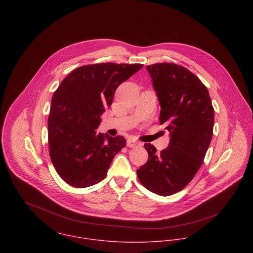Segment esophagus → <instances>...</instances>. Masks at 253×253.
I'll return each instance as SVG.
<instances>
[{"mask_svg":"<svg viewBox=\"0 0 253 253\" xmlns=\"http://www.w3.org/2000/svg\"><path fill=\"white\" fill-rule=\"evenodd\" d=\"M126 145H127V147L135 148V147L140 146L141 144H140L139 142H137L136 140H134V139H132V138H129V139H127V141H126Z\"/></svg>","mask_w":253,"mask_h":253,"instance_id":"obj_1","label":"esophagus"}]
</instances>
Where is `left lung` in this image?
Here are the masks:
<instances>
[{
	"label": "left lung",
	"mask_w": 253,
	"mask_h": 253,
	"mask_svg": "<svg viewBox=\"0 0 253 253\" xmlns=\"http://www.w3.org/2000/svg\"><path fill=\"white\" fill-rule=\"evenodd\" d=\"M146 69L160 102V123L168 125L169 144L162 152L145 144L149 158L137 176L149 191L169 196L186 187L201 168L212 138L214 110L208 88L186 68L158 63Z\"/></svg>",
	"instance_id": "8db88e82"
}]
</instances>
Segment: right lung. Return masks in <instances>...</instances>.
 <instances>
[{
	"instance_id": "1",
	"label": "right lung",
	"mask_w": 253,
	"mask_h": 253,
	"mask_svg": "<svg viewBox=\"0 0 253 253\" xmlns=\"http://www.w3.org/2000/svg\"><path fill=\"white\" fill-rule=\"evenodd\" d=\"M142 64L101 63L77 68L60 84L47 120L49 156L59 176L76 188L106 177L125 137L97 133L101 116L112 105L117 87Z\"/></svg>"
}]
</instances>
